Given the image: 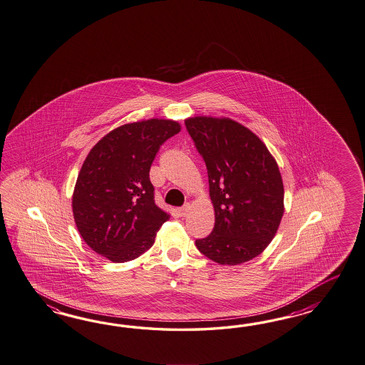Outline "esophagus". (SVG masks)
Masks as SVG:
<instances>
[{
    "instance_id": "34e87169",
    "label": "esophagus",
    "mask_w": 365,
    "mask_h": 365,
    "mask_svg": "<svg viewBox=\"0 0 365 365\" xmlns=\"http://www.w3.org/2000/svg\"><path fill=\"white\" fill-rule=\"evenodd\" d=\"M189 209H190L189 204H185V205L178 207V215H181V217H185L187 215V212H189Z\"/></svg>"
}]
</instances>
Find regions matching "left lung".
<instances>
[{
    "instance_id": "8db88e82",
    "label": "left lung",
    "mask_w": 365,
    "mask_h": 365,
    "mask_svg": "<svg viewBox=\"0 0 365 365\" xmlns=\"http://www.w3.org/2000/svg\"><path fill=\"white\" fill-rule=\"evenodd\" d=\"M187 132L207 169L215 224L197 249L220 264L259 255L277 233L284 212L283 182L261 139L229 118L196 116Z\"/></svg>"
}]
</instances>
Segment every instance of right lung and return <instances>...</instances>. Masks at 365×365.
Segmentation results:
<instances>
[{
  "label": "right lung",
  "instance_id": "add662e5",
  "mask_svg": "<svg viewBox=\"0 0 365 365\" xmlns=\"http://www.w3.org/2000/svg\"><path fill=\"white\" fill-rule=\"evenodd\" d=\"M181 130L165 119L124 124L84 160L73 195L78 232L95 252L122 263L155 242L169 215L155 204L150 169L160 145Z\"/></svg>",
  "mask_w": 365,
  "mask_h": 365
}]
</instances>
